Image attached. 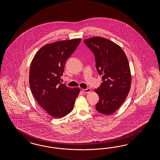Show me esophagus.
<instances>
[{"label":"esophagus","mask_w":160,"mask_h":160,"mask_svg":"<svg viewBox=\"0 0 160 160\" xmlns=\"http://www.w3.org/2000/svg\"><path fill=\"white\" fill-rule=\"evenodd\" d=\"M82 92L84 93H87L91 92V89L90 88H87L86 89H82Z\"/></svg>","instance_id":"obj_1"}]
</instances>
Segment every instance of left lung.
I'll use <instances>...</instances> for the list:
<instances>
[{"mask_svg":"<svg viewBox=\"0 0 160 160\" xmlns=\"http://www.w3.org/2000/svg\"><path fill=\"white\" fill-rule=\"evenodd\" d=\"M84 42L94 54L97 72L102 75V82L94 90L99 96L96 108L103 114H112L130 92L131 76L128 59L121 47L108 39L94 37Z\"/></svg>","mask_w":160,"mask_h":160,"instance_id":"8db88e82","label":"left lung"}]
</instances>
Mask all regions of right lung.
Segmentation results:
<instances>
[{"label": "right lung", "instance_id": "add662e5", "mask_svg": "<svg viewBox=\"0 0 160 160\" xmlns=\"http://www.w3.org/2000/svg\"><path fill=\"white\" fill-rule=\"evenodd\" d=\"M81 39L58 41L44 45L34 56L30 68L29 83L36 100L51 116L60 118L73 110L79 88L60 82L64 65Z\"/></svg>", "mask_w": 160, "mask_h": 160}]
</instances>
